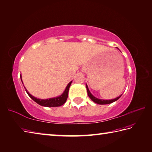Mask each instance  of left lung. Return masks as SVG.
Segmentation results:
<instances>
[{"instance_id": "8db88e82", "label": "left lung", "mask_w": 152, "mask_h": 152, "mask_svg": "<svg viewBox=\"0 0 152 152\" xmlns=\"http://www.w3.org/2000/svg\"><path fill=\"white\" fill-rule=\"evenodd\" d=\"M86 89H87V91H88V95L89 96V97L91 98V100H93L95 103L98 104H100V105H104V104H111L113 102H115L116 100H118L119 98L121 97V96L122 95H121L120 96H119L118 97L114 98V99H112V100H102V99H98V98H96L95 96H94L91 93V92L89 91V88H88V85L86 84Z\"/></svg>"}]
</instances>
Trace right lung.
I'll use <instances>...</instances> for the list:
<instances>
[{
    "label": "right lung",
    "mask_w": 152,
    "mask_h": 152,
    "mask_svg": "<svg viewBox=\"0 0 152 152\" xmlns=\"http://www.w3.org/2000/svg\"><path fill=\"white\" fill-rule=\"evenodd\" d=\"M20 79L22 80V76L20 75ZM71 81L70 83H69L67 85L66 89H65L62 95H61L59 96L54 97V98H48V99H39V98H37L32 95H31V94L27 91V90L25 88L26 91L27 93L28 94V95L29 96L32 100H33L34 102H36L37 104H38L39 105L44 106V107H59L63 105L65 102H66L67 98H68V91H69V86H70L72 84Z\"/></svg>",
    "instance_id": "1"
}]
</instances>
